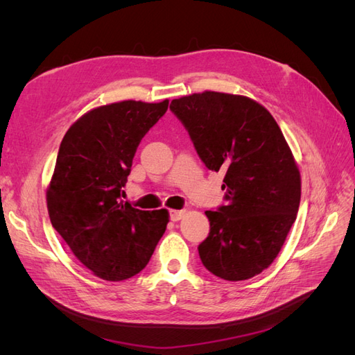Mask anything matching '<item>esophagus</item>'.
<instances>
[{"label": "esophagus", "instance_id": "obj_1", "mask_svg": "<svg viewBox=\"0 0 355 355\" xmlns=\"http://www.w3.org/2000/svg\"><path fill=\"white\" fill-rule=\"evenodd\" d=\"M185 213H187V210H170V220L178 222L185 216Z\"/></svg>", "mask_w": 355, "mask_h": 355}]
</instances>
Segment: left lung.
<instances>
[{
  "instance_id": "8db88e82",
  "label": "left lung",
  "mask_w": 355,
  "mask_h": 355,
  "mask_svg": "<svg viewBox=\"0 0 355 355\" xmlns=\"http://www.w3.org/2000/svg\"><path fill=\"white\" fill-rule=\"evenodd\" d=\"M202 163L223 171L227 206L207 210L209 237L198 245L202 265L241 282L261 274L280 253L296 220L300 173L274 116L240 94L202 92L173 99Z\"/></svg>"
}]
</instances>
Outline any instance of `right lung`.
I'll list each match as a JSON object with an SVG mask.
<instances>
[{"instance_id":"right-lung-1","label":"right lung","mask_w":355,"mask_h":355,"mask_svg":"<svg viewBox=\"0 0 355 355\" xmlns=\"http://www.w3.org/2000/svg\"><path fill=\"white\" fill-rule=\"evenodd\" d=\"M167 106V99L102 105L63 136L47 188L49 216L75 257L102 280L141 272L167 228L166 209L145 211L121 200L136 149Z\"/></svg>"}]
</instances>
